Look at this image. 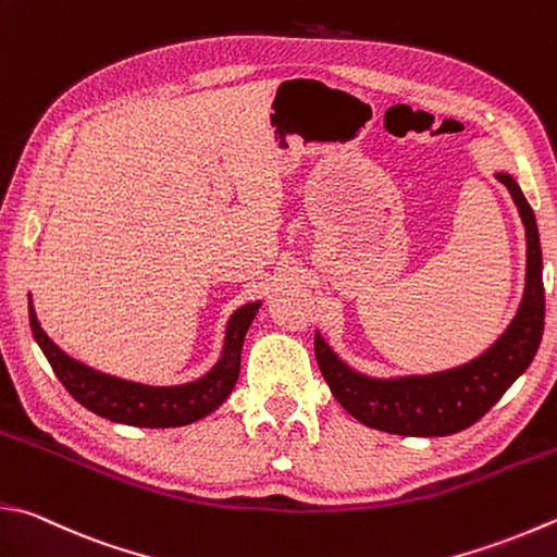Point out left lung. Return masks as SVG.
Returning a JSON list of instances; mask_svg holds the SVG:
<instances>
[{"label": "left lung", "instance_id": "obj_1", "mask_svg": "<svg viewBox=\"0 0 557 557\" xmlns=\"http://www.w3.org/2000/svg\"><path fill=\"white\" fill-rule=\"evenodd\" d=\"M527 225V288L517 318L507 332L454 371L412 375L400 381H373L354 373L314 334V359L337 403L361 424L403 436H448L485 417L507 387L529 369L539 351L545 320L541 239L527 196L509 174H497Z\"/></svg>", "mask_w": 557, "mask_h": 557}]
</instances>
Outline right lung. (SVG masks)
<instances>
[{
  "instance_id": "right-lung-1",
  "label": "right lung",
  "mask_w": 557,
  "mask_h": 557,
  "mask_svg": "<svg viewBox=\"0 0 557 557\" xmlns=\"http://www.w3.org/2000/svg\"><path fill=\"white\" fill-rule=\"evenodd\" d=\"M257 310L259 302L239 308L227 324L223 356H220L215 369L203 375L201 381L180 387H148L91 371L79 361L70 359L65 351H60L46 337V332L40 330L36 320L34 306H28V322L38 346L46 354L52 373L58 375V381L65 385V391L79 405L87 407L89 412L119 424L164 429L191 424L225 403V397L233 393L237 383L239 354H243L245 334L251 320H255Z\"/></svg>"
}]
</instances>
